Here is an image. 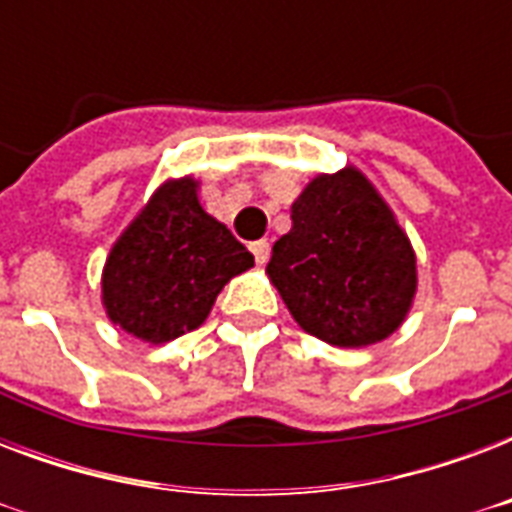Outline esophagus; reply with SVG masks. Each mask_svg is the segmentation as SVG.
<instances>
[{
    "instance_id": "esophagus-1",
    "label": "esophagus",
    "mask_w": 512,
    "mask_h": 512,
    "mask_svg": "<svg viewBox=\"0 0 512 512\" xmlns=\"http://www.w3.org/2000/svg\"><path fill=\"white\" fill-rule=\"evenodd\" d=\"M249 249H252V255H255L257 265L268 263V257H271V244H268V241L265 239L252 241V244H249Z\"/></svg>"
}]
</instances>
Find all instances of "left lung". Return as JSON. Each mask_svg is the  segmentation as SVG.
Segmentation results:
<instances>
[{
  "label": "left lung",
  "instance_id": "1",
  "mask_svg": "<svg viewBox=\"0 0 512 512\" xmlns=\"http://www.w3.org/2000/svg\"><path fill=\"white\" fill-rule=\"evenodd\" d=\"M268 273L297 324L340 348L393 335L417 287L412 244L353 167L319 175L300 193Z\"/></svg>",
  "mask_w": 512,
  "mask_h": 512
}]
</instances>
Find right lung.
<instances>
[{"label": "right lung", "instance_id": "add662e5", "mask_svg": "<svg viewBox=\"0 0 512 512\" xmlns=\"http://www.w3.org/2000/svg\"><path fill=\"white\" fill-rule=\"evenodd\" d=\"M255 265L252 252L199 204L191 177L164 183L116 241L103 271L108 319L170 342L207 319L220 289Z\"/></svg>", "mask_w": 512, "mask_h": 512}]
</instances>
